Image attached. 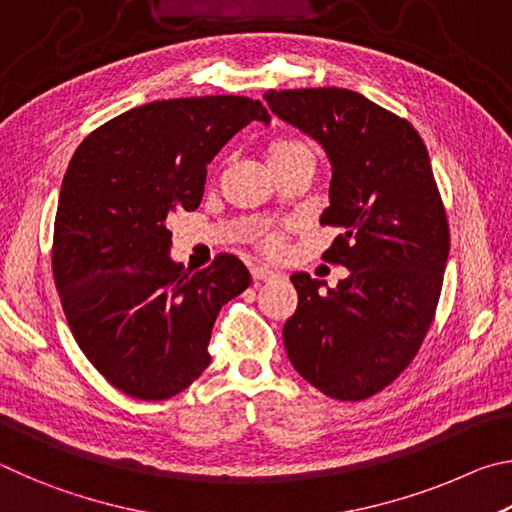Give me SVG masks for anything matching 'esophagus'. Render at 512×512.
Segmentation results:
<instances>
[{"label": "esophagus", "mask_w": 512, "mask_h": 512, "mask_svg": "<svg viewBox=\"0 0 512 512\" xmlns=\"http://www.w3.org/2000/svg\"><path fill=\"white\" fill-rule=\"evenodd\" d=\"M250 275H253V280H262V282H266V280H273V277H277V273L273 271V268H268V266H253L250 268Z\"/></svg>", "instance_id": "esophagus-1"}]
</instances>
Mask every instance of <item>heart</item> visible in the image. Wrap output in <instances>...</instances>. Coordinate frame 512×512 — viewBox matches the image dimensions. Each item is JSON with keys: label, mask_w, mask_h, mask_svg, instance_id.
Segmentation results:
<instances>
[{"label": "heart", "mask_w": 512, "mask_h": 512, "mask_svg": "<svg viewBox=\"0 0 512 512\" xmlns=\"http://www.w3.org/2000/svg\"><path fill=\"white\" fill-rule=\"evenodd\" d=\"M298 160H316V149L314 144L302 140V137H277L271 144L266 146V162L271 169L284 167V164L298 162ZM264 248L268 253H277L280 250V239L275 235L264 239Z\"/></svg>", "instance_id": "1"}]
</instances>
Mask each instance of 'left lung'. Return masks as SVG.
Listing matches in <instances>:
<instances>
[{
  "label": "left lung",
  "mask_w": 512,
  "mask_h": 512,
  "mask_svg": "<svg viewBox=\"0 0 512 512\" xmlns=\"http://www.w3.org/2000/svg\"><path fill=\"white\" fill-rule=\"evenodd\" d=\"M273 115L329 160L320 223L341 235L325 259L348 268L336 289L293 273L298 309L282 336L291 366L320 393L366 400L409 366L431 325L449 228L427 146L406 119L345 88L268 90Z\"/></svg>",
  "instance_id": "1"
}]
</instances>
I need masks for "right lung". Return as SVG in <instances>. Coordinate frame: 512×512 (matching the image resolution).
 Wrapping results in <instances>:
<instances>
[{"label":"right lung","mask_w":512,"mask_h":512,"mask_svg":"<svg viewBox=\"0 0 512 512\" xmlns=\"http://www.w3.org/2000/svg\"><path fill=\"white\" fill-rule=\"evenodd\" d=\"M250 121L248 97L153 101L85 137L65 171L54 280L85 357L121 393L167 400L210 366L214 320L248 289L235 255L203 271L173 262L169 214L201 205L207 164Z\"/></svg>","instance_id":"right-lung-1"}]
</instances>
